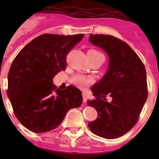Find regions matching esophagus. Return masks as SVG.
I'll return each mask as SVG.
<instances>
[{
	"instance_id": "34e87169",
	"label": "esophagus",
	"mask_w": 159,
	"mask_h": 159,
	"mask_svg": "<svg viewBox=\"0 0 159 159\" xmlns=\"http://www.w3.org/2000/svg\"><path fill=\"white\" fill-rule=\"evenodd\" d=\"M83 101H84V103H86L87 101H88V96H87L86 93H83Z\"/></svg>"
}]
</instances>
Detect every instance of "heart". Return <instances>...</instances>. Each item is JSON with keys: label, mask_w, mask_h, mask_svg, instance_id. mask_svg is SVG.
I'll use <instances>...</instances> for the list:
<instances>
[{"label": "heart", "mask_w": 159, "mask_h": 159, "mask_svg": "<svg viewBox=\"0 0 159 159\" xmlns=\"http://www.w3.org/2000/svg\"><path fill=\"white\" fill-rule=\"evenodd\" d=\"M71 82L73 83L74 85L77 86L78 88L85 89V88H88V86H90L93 83V79L82 75V74H77V75H74L72 77Z\"/></svg>", "instance_id": "heart-1"}]
</instances>
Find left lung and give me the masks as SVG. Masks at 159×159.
Returning a JSON list of instances; mask_svg holds the SVG:
<instances>
[{
	"label": "left lung",
	"mask_w": 159,
	"mask_h": 159,
	"mask_svg": "<svg viewBox=\"0 0 159 159\" xmlns=\"http://www.w3.org/2000/svg\"><path fill=\"white\" fill-rule=\"evenodd\" d=\"M90 42L107 53L109 69L92 88L98 118L88 124L92 133L112 139L134 127L148 96L145 66L126 42L113 36L91 34ZM111 97L110 102L106 96Z\"/></svg>",
	"instance_id": "obj_1"
}]
</instances>
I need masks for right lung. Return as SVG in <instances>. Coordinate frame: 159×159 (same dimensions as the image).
Returning a JSON list of instances; mask_svg holds the SVG:
<instances>
[{"instance_id": "1", "label": "right lung", "mask_w": 159, "mask_h": 159, "mask_svg": "<svg viewBox=\"0 0 159 159\" xmlns=\"http://www.w3.org/2000/svg\"><path fill=\"white\" fill-rule=\"evenodd\" d=\"M84 34H43L24 47L12 61L7 95L24 127L44 133L57 128L70 109L80 107L82 92L69 85L57 89L52 79L64 71L67 56Z\"/></svg>"}]
</instances>
